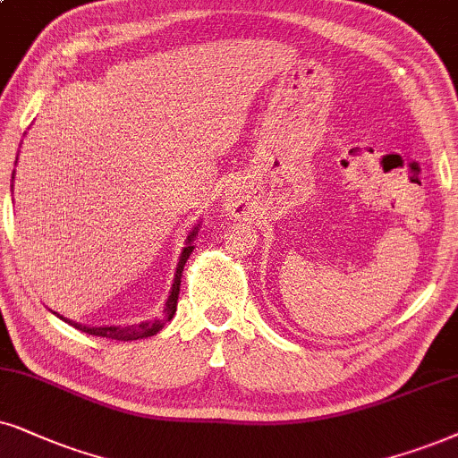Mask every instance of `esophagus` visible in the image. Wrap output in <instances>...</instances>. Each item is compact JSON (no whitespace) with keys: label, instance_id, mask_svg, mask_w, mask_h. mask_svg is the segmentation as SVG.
Masks as SVG:
<instances>
[{"label":"esophagus","instance_id":"34e87169","mask_svg":"<svg viewBox=\"0 0 458 458\" xmlns=\"http://www.w3.org/2000/svg\"><path fill=\"white\" fill-rule=\"evenodd\" d=\"M225 207H228V211L233 213V216H239V213H241V200L239 199H228V205H225Z\"/></svg>","mask_w":458,"mask_h":458}]
</instances>
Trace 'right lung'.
I'll return each mask as SVG.
<instances>
[{"instance_id":"obj_1","label":"right lung","mask_w":458,"mask_h":458,"mask_svg":"<svg viewBox=\"0 0 458 458\" xmlns=\"http://www.w3.org/2000/svg\"><path fill=\"white\" fill-rule=\"evenodd\" d=\"M194 236H196V228H194V233L188 236V247H183L182 258H179L175 281H173V289H171V296H169V300H166V306H165V319L139 323V326H129V327H86V326H78V323H73V321H69V326L82 329V332L90 334V335H101V338H112V340H137V338H148V335L158 334L160 329L165 327V323L171 321L173 315H175L177 298H179V285H182V270H183V264H186V259L190 258V253H192V249H194L192 247Z\"/></svg>"}]
</instances>
